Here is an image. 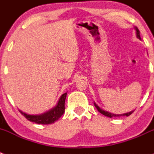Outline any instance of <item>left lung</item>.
<instances>
[{
    "mask_svg": "<svg viewBox=\"0 0 154 154\" xmlns=\"http://www.w3.org/2000/svg\"><path fill=\"white\" fill-rule=\"evenodd\" d=\"M135 30H136V36H137V37H138L139 39H141L140 34H139V29H138L137 27H135ZM94 105H95V106L96 107V109H98V111H99V113H101L102 114L105 115V116H106V117H121V116H126V117H128L129 115H131V113H132V112H133V111H131V112H129V113H124V114H113V113H109V112H106V111H104V110H103V109H100V107H99L98 105H96L95 103H94Z\"/></svg>",
    "mask_w": 154,
    "mask_h": 154,
    "instance_id": "obj_1",
    "label": "left lung"
}]
</instances>
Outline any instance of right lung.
Returning <instances> with one entry per match:
<instances>
[{"instance_id":"add662e5","label":"right lung","mask_w":154,"mask_h":154,"mask_svg":"<svg viewBox=\"0 0 154 154\" xmlns=\"http://www.w3.org/2000/svg\"><path fill=\"white\" fill-rule=\"evenodd\" d=\"M67 92L64 93L61 95L57 105L54 108L51 109L46 113L40 115H29L26 113H23L21 110L19 112L31 122H34L36 124H40V125H50V124L54 123L55 121L59 120V118L65 112V100L66 97Z\"/></svg>"}]
</instances>
